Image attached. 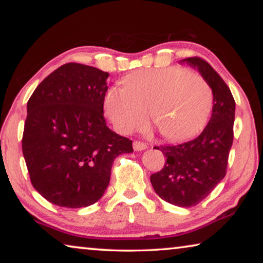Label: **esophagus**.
Here are the masks:
<instances>
[{
  "label": "esophagus",
  "mask_w": 263,
  "mask_h": 263,
  "mask_svg": "<svg viewBox=\"0 0 263 263\" xmlns=\"http://www.w3.org/2000/svg\"><path fill=\"white\" fill-rule=\"evenodd\" d=\"M146 147L147 145L143 142H138V140H135V142H133V148H135L136 151H143Z\"/></svg>",
  "instance_id": "34e87169"
}]
</instances>
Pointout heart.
Returning a JSON list of instances; mask_svg holds the SVG:
<instances>
[{
	"label": "heart",
	"instance_id": "1",
	"mask_svg": "<svg viewBox=\"0 0 263 263\" xmlns=\"http://www.w3.org/2000/svg\"><path fill=\"white\" fill-rule=\"evenodd\" d=\"M204 78L182 67L146 68L130 74L124 86L109 87L104 107L121 133L143 127L152 113L157 130L169 140L191 138L202 130L213 107Z\"/></svg>",
	"mask_w": 263,
	"mask_h": 263
}]
</instances>
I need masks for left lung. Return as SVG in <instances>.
I'll use <instances>...</instances> for the list:
<instances>
[{"instance_id": "obj_1", "label": "left lung", "mask_w": 263, "mask_h": 263, "mask_svg": "<svg viewBox=\"0 0 263 263\" xmlns=\"http://www.w3.org/2000/svg\"><path fill=\"white\" fill-rule=\"evenodd\" d=\"M213 89L209 123L197 138L158 148L166 157L163 169L151 175L156 194L171 204L190 208L202 202L224 178L234 139L235 100L218 73L201 58H186Z\"/></svg>"}]
</instances>
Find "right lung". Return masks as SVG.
<instances>
[{"instance_id": "add662e5", "label": "right lung", "mask_w": 263, "mask_h": 263, "mask_svg": "<svg viewBox=\"0 0 263 263\" xmlns=\"http://www.w3.org/2000/svg\"><path fill=\"white\" fill-rule=\"evenodd\" d=\"M109 74L76 62L50 73L27 103L22 152L35 190L53 204L82 208L103 197L111 167L132 140L106 126Z\"/></svg>"}]
</instances>
